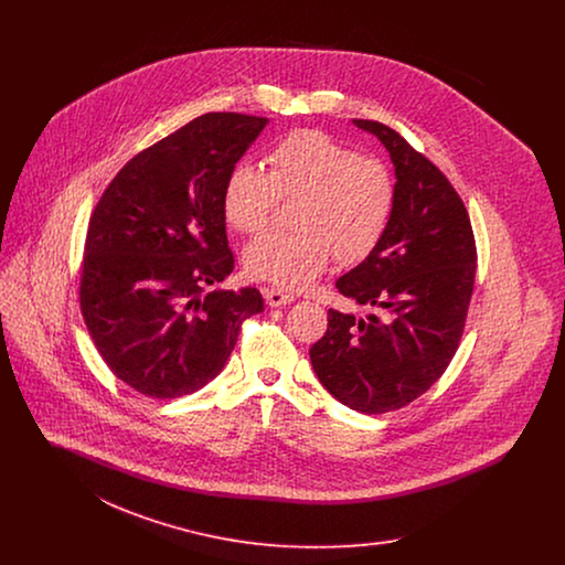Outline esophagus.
Masks as SVG:
<instances>
[{"label":"esophagus","instance_id":"obj_1","mask_svg":"<svg viewBox=\"0 0 565 565\" xmlns=\"http://www.w3.org/2000/svg\"><path fill=\"white\" fill-rule=\"evenodd\" d=\"M265 298H267L269 307H284V305H290L295 300V296L286 295V292L277 290V288H267L265 290Z\"/></svg>","mask_w":565,"mask_h":565}]
</instances>
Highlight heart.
Instances as JSON below:
<instances>
[{"instance_id":"1","label":"heart","mask_w":565,"mask_h":565,"mask_svg":"<svg viewBox=\"0 0 565 565\" xmlns=\"http://www.w3.org/2000/svg\"><path fill=\"white\" fill-rule=\"evenodd\" d=\"M279 199H300L295 233H267L243 254L245 270L286 290H302L337 254L362 260L381 242L394 212L390 171L320 131H296L275 143L269 171L237 162L224 182L222 207L245 235L267 228Z\"/></svg>"}]
</instances>
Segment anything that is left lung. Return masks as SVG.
Listing matches in <instances>:
<instances>
[{"instance_id": "obj_1", "label": "left lung", "mask_w": 565, "mask_h": 565, "mask_svg": "<svg viewBox=\"0 0 565 565\" xmlns=\"http://www.w3.org/2000/svg\"><path fill=\"white\" fill-rule=\"evenodd\" d=\"M390 152L396 199L373 252L339 292L379 313L328 311V330L309 350L323 387L358 413L403 408L445 373L456 355L475 288L477 247L468 212L449 180L394 129L351 120Z\"/></svg>"}]
</instances>
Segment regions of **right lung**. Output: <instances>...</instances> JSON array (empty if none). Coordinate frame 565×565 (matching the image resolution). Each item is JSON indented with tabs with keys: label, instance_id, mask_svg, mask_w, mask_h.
Segmentation results:
<instances>
[{
	"label": "right lung",
	"instance_id": "1",
	"mask_svg": "<svg viewBox=\"0 0 565 565\" xmlns=\"http://www.w3.org/2000/svg\"><path fill=\"white\" fill-rule=\"evenodd\" d=\"M267 118L214 111L135 154L97 203L84 245L81 307L111 373L150 398H180L220 375L252 286L212 290L235 269L222 192Z\"/></svg>",
	"mask_w": 565,
	"mask_h": 565
}]
</instances>
